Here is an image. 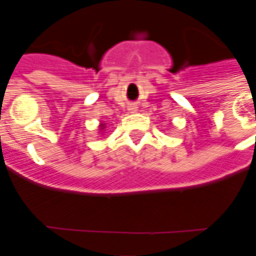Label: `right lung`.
<instances>
[{
	"label": "right lung",
	"instance_id": "right-lung-1",
	"mask_svg": "<svg viewBox=\"0 0 256 256\" xmlns=\"http://www.w3.org/2000/svg\"><path fill=\"white\" fill-rule=\"evenodd\" d=\"M100 128H102V126H100ZM102 130H103V128H102Z\"/></svg>",
	"mask_w": 256,
	"mask_h": 256
}]
</instances>
